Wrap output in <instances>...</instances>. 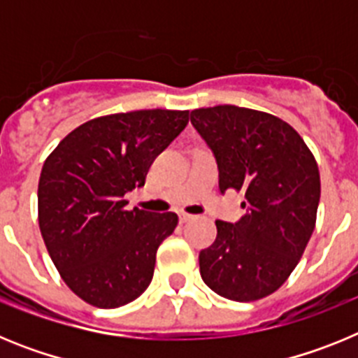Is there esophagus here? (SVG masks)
Wrapping results in <instances>:
<instances>
[{"label":"esophagus","instance_id":"obj_1","mask_svg":"<svg viewBox=\"0 0 358 358\" xmlns=\"http://www.w3.org/2000/svg\"><path fill=\"white\" fill-rule=\"evenodd\" d=\"M179 220H181L182 224L189 222V220H194V215H188V213H179Z\"/></svg>","mask_w":358,"mask_h":358}]
</instances>
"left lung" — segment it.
<instances>
[{
    "instance_id": "left-lung-1",
    "label": "left lung",
    "mask_w": 358,
    "mask_h": 358,
    "mask_svg": "<svg viewBox=\"0 0 358 358\" xmlns=\"http://www.w3.org/2000/svg\"><path fill=\"white\" fill-rule=\"evenodd\" d=\"M192 125L213 152L220 194H245L238 222L217 220L199 255L201 276L218 296L256 301L280 289L314 233L319 169L289 123L236 106L195 109Z\"/></svg>"
}]
</instances>
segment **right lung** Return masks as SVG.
Segmentation results:
<instances>
[{
  "mask_svg": "<svg viewBox=\"0 0 358 358\" xmlns=\"http://www.w3.org/2000/svg\"><path fill=\"white\" fill-rule=\"evenodd\" d=\"M188 123V110L100 116L69 132L44 161L39 227L66 285L98 308H118L147 290L159 243L177 215L125 210L152 161Z\"/></svg>",
  "mask_w": 358,
  "mask_h": 358,
  "instance_id": "obj_1",
  "label": "right lung"
}]
</instances>
